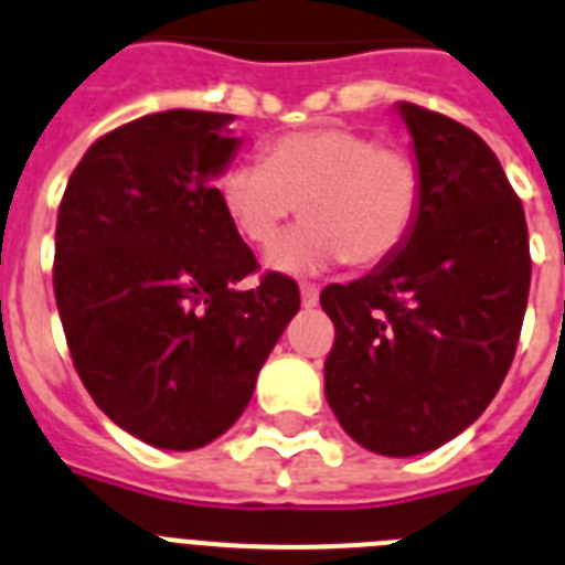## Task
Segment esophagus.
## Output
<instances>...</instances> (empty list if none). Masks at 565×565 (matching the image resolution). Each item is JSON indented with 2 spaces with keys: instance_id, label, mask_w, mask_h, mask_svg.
Listing matches in <instances>:
<instances>
[{
  "instance_id": "1",
  "label": "esophagus",
  "mask_w": 565,
  "mask_h": 565,
  "mask_svg": "<svg viewBox=\"0 0 565 565\" xmlns=\"http://www.w3.org/2000/svg\"><path fill=\"white\" fill-rule=\"evenodd\" d=\"M301 303L307 307V310H312L318 303V287L316 284H303L301 287Z\"/></svg>"
}]
</instances>
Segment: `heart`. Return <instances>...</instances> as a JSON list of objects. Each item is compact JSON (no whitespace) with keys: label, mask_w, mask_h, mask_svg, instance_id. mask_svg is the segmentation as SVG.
<instances>
[{"label":"heart","mask_w":565,"mask_h":565,"mask_svg":"<svg viewBox=\"0 0 565 565\" xmlns=\"http://www.w3.org/2000/svg\"><path fill=\"white\" fill-rule=\"evenodd\" d=\"M233 227L264 247L298 213L307 224L269 249L278 273H316L350 262L372 269L409 242L424 199L418 159L350 127H310L264 147V161H235L222 175Z\"/></svg>","instance_id":"1"}]
</instances>
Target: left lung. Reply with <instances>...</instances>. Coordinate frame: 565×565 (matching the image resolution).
Wrapping results in <instances>:
<instances>
[{
  "mask_svg": "<svg viewBox=\"0 0 565 565\" xmlns=\"http://www.w3.org/2000/svg\"><path fill=\"white\" fill-rule=\"evenodd\" d=\"M424 199L409 242L370 276L330 284L323 392L352 440L390 458L438 449L498 395L529 301L523 204L460 121L401 102Z\"/></svg>",
  "mask_w": 565,
  "mask_h": 565,
  "instance_id": "left-lung-1",
  "label": "left lung"
}]
</instances>
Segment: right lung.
<instances>
[{
	"mask_svg": "<svg viewBox=\"0 0 565 565\" xmlns=\"http://www.w3.org/2000/svg\"><path fill=\"white\" fill-rule=\"evenodd\" d=\"M233 116L150 113L90 145L56 218L53 292L73 366L113 424L188 452L230 429L301 307L258 269L213 179L238 150Z\"/></svg>",
	"mask_w": 565,
	"mask_h": 565,
	"instance_id": "add662e5",
	"label": "right lung"
}]
</instances>
